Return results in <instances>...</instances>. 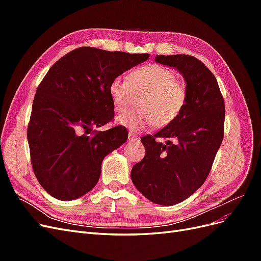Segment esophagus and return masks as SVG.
Returning <instances> with one entry per match:
<instances>
[{
  "instance_id": "esophagus-1",
  "label": "esophagus",
  "mask_w": 261,
  "mask_h": 261,
  "mask_svg": "<svg viewBox=\"0 0 261 261\" xmlns=\"http://www.w3.org/2000/svg\"><path fill=\"white\" fill-rule=\"evenodd\" d=\"M128 141H132V143H137V141H139V137L136 135V134L129 132V134H128Z\"/></svg>"
}]
</instances>
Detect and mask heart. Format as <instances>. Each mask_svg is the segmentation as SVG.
I'll return each mask as SVG.
<instances>
[{
  "label": "heart",
  "instance_id": "obj_1",
  "mask_svg": "<svg viewBox=\"0 0 261 261\" xmlns=\"http://www.w3.org/2000/svg\"><path fill=\"white\" fill-rule=\"evenodd\" d=\"M110 98L117 113H124L137 98L132 111L117 117V123L130 130L147 126L162 128L174 122L183 111L187 90L172 69L158 64L137 68L127 81L115 78L109 87Z\"/></svg>",
  "mask_w": 261,
  "mask_h": 261
}]
</instances>
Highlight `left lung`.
Returning <instances> with one entry per match:
<instances>
[{
    "mask_svg": "<svg viewBox=\"0 0 261 261\" xmlns=\"http://www.w3.org/2000/svg\"><path fill=\"white\" fill-rule=\"evenodd\" d=\"M155 62L184 76L187 100L174 122L141 138L146 154L134 165L130 177L146 198L171 206L192 196L207 179L223 140L225 107L215 75L197 58L156 55ZM156 138L167 141L163 144Z\"/></svg>",
    "mask_w": 261,
    "mask_h": 261,
    "instance_id": "1",
    "label": "left lung"
}]
</instances>
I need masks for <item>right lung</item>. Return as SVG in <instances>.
Wrapping results in <instances>:
<instances>
[{
	"mask_svg": "<svg viewBox=\"0 0 261 261\" xmlns=\"http://www.w3.org/2000/svg\"><path fill=\"white\" fill-rule=\"evenodd\" d=\"M148 58V53L82 46L55 62L43 77L33 102L27 139L35 175L54 198L72 200L90 192L105 156L127 140L124 126L105 132L92 128L114 117L110 84Z\"/></svg>",
	"mask_w": 261,
	"mask_h": 261,
	"instance_id": "obj_1",
	"label": "right lung"
}]
</instances>
